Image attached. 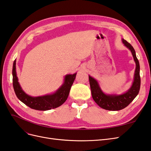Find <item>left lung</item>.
Segmentation results:
<instances>
[{
	"label": "left lung",
	"instance_id": "1",
	"mask_svg": "<svg viewBox=\"0 0 151 151\" xmlns=\"http://www.w3.org/2000/svg\"><path fill=\"white\" fill-rule=\"evenodd\" d=\"M122 43L129 48L135 62L134 81L129 89L122 94H106L102 91L96 79L89 76L91 94L94 101L101 108L109 111L120 110L127 107L138 95L140 88V65L134 48L126 40L122 39Z\"/></svg>",
	"mask_w": 151,
	"mask_h": 151
}]
</instances>
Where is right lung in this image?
<instances>
[{
    "mask_svg": "<svg viewBox=\"0 0 151 151\" xmlns=\"http://www.w3.org/2000/svg\"><path fill=\"white\" fill-rule=\"evenodd\" d=\"M16 60L14 61L12 67V83L13 88L16 96L21 102L29 108L40 111H47L56 108L65 103L69 94L71 86L76 79L77 73L74 74H67L64 77L62 86L53 93L41 96L33 97L27 94L22 90L18 82L16 70Z\"/></svg>",
    "mask_w": 151,
    "mask_h": 151,
    "instance_id": "obj_1",
    "label": "right lung"
}]
</instances>
